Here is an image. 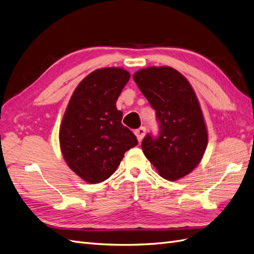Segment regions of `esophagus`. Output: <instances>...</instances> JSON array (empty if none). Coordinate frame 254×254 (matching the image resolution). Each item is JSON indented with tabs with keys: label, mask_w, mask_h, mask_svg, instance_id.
<instances>
[{
	"label": "esophagus",
	"mask_w": 254,
	"mask_h": 254,
	"mask_svg": "<svg viewBox=\"0 0 254 254\" xmlns=\"http://www.w3.org/2000/svg\"><path fill=\"white\" fill-rule=\"evenodd\" d=\"M145 133H146L145 127L137 128V129L135 130V131H134V134L136 135V137H137V140H139V142H141V141L143 140V137L145 136Z\"/></svg>",
	"instance_id": "esophagus-1"
}]
</instances>
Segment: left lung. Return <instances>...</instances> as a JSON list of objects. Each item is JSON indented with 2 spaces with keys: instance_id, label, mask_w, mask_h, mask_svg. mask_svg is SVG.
I'll list each match as a JSON object with an SVG mask.
<instances>
[{
  "instance_id": "left-lung-1",
  "label": "left lung",
  "mask_w": 254,
  "mask_h": 254,
  "mask_svg": "<svg viewBox=\"0 0 254 254\" xmlns=\"http://www.w3.org/2000/svg\"><path fill=\"white\" fill-rule=\"evenodd\" d=\"M143 95L156 110L159 134H146L145 157L161 177L175 181L199 164L207 145L203 115L188 79L171 66L143 68L133 75Z\"/></svg>"
}]
</instances>
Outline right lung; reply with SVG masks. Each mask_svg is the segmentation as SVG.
I'll list each match as a JSON object with an SVG mask.
<instances>
[{
    "label": "right lung",
    "instance_id": "right-lung-1",
    "mask_svg": "<svg viewBox=\"0 0 254 254\" xmlns=\"http://www.w3.org/2000/svg\"><path fill=\"white\" fill-rule=\"evenodd\" d=\"M130 78L121 67L90 73L75 89L60 126L59 141L68 167L89 183H99L117 171L124 153L137 144L122 124L117 101Z\"/></svg>",
    "mask_w": 254,
    "mask_h": 254
}]
</instances>
